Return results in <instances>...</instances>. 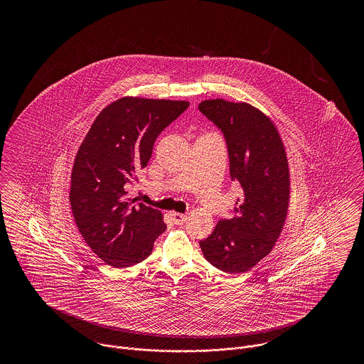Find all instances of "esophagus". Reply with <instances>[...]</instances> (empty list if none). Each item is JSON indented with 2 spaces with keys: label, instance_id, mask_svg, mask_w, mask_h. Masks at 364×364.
I'll use <instances>...</instances> for the list:
<instances>
[{
  "label": "esophagus",
  "instance_id": "esophagus-1",
  "mask_svg": "<svg viewBox=\"0 0 364 364\" xmlns=\"http://www.w3.org/2000/svg\"><path fill=\"white\" fill-rule=\"evenodd\" d=\"M172 220H173L176 225H183L186 221H187V214H181V213H172Z\"/></svg>",
  "mask_w": 364,
  "mask_h": 364
}]
</instances>
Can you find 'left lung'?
<instances>
[{
    "label": "left lung",
    "mask_w": 364,
    "mask_h": 364,
    "mask_svg": "<svg viewBox=\"0 0 364 364\" xmlns=\"http://www.w3.org/2000/svg\"><path fill=\"white\" fill-rule=\"evenodd\" d=\"M199 110L225 136L232 181L242 198L199 242L205 258L225 273H245L269 255L285 225L291 180L282 139L273 120L247 102L206 100Z\"/></svg>",
    "instance_id": "8db88e82"
}]
</instances>
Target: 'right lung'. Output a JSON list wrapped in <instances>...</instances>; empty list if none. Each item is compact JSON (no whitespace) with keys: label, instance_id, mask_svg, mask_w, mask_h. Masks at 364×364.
Returning <instances> with one entry per match:
<instances>
[{"label":"right lung","instance_id":"add662e5","mask_svg":"<svg viewBox=\"0 0 364 364\" xmlns=\"http://www.w3.org/2000/svg\"><path fill=\"white\" fill-rule=\"evenodd\" d=\"M188 106L122 97L102 109L82 141L70 176V208L85 242L105 263H140L166 229L162 213L134 205L127 187L147 166L156 136Z\"/></svg>","mask_w":364,"mask_h":364}]
</instances>
